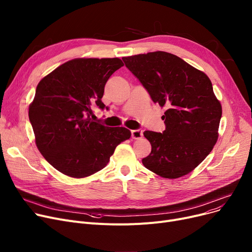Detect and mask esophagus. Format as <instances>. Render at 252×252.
<instances>
[{
    "mask_svg": "<svg viewBox=\"0 0 252 252\" xmlns=\"http://www.w3.org/2000/svg\"><path fill=\"white\" fill-rule=\"evenodd\" d=\"M143 137V130L141 128L131 130V138L133 139H141Z\"/></svg>",
    "mask_w": 252,
    "mask_h": 252,
    "instance_id": "1",
    "label": "esophagus"
}]
</instances>
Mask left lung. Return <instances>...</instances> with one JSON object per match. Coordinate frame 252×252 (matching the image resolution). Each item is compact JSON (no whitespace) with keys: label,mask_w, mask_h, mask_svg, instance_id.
<instances>
[{"label":"left lung","mask_w":252,"mask_h":252,"mask_svg":"<svg viewBox=\"0 0 252 252\" xmlns=\"http://www.w3.org/2000/svg\"><path fill=\"white\" fill-rule=\"evenodd\" d=\"M125 64L166 110L163 133L145 130L151 153L144 166L166 179L187 175L211 152L219 137L221 105L208 76L180 57L157 51L124 57Z\"/></svg>","instance_id":"obj_1"}]
</instances>
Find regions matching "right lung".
<instances>
[{"label":"right lung","mask_w":252,"mask_h":252,"mask_svg":"<svg viewBox=\"0 0 252 252\" xmlns=\"http://www.w3.org/2000/svg\"><path fill=\"white\" fill-rule=\"evenodd\" d=\"M124 66L119 58L67 61L38 83L29 116L36 147L45 159L71 178L104 168L130 130L93 122V108L104 109V87ZM108 109V107H106Z\"/></svg>","instance_id":"obj_1"}]
</instances>
